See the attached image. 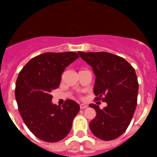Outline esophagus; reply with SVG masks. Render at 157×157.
Wrapping results in <instances>:
<instances>
[{"mask_svg":"<svg viewBox=\"0 0 157 157\" xmlns=\"http://www.w3.org/2000/svg\"><path fill=\"white\" fill-rule=\"evenodd\" d=\"M87 107H88V105L85 104V103H81V104H80V107H81V109H85V108H86Z\"/></svg>","mask_w":157,"mask_h":157,"instance_id":"obj_1","label":"esophagus"}]
</instances>
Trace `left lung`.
Here are the masks:
<instances>
[{
  "instance_id": "1",
  "label": "left lung",
  "mask_w": 157,
  "mask_h": 157,
  "mask_svg": "<svg viewBox=\"0 0 157 157\" xmlns=\"http://www.w3.org/2000/svg\"><path fill=\"white\" fill-rule=\"evenodd\" d=\"M78 54L93 68L96 99L107 104L103 109L90 104L96 111L90 129L102 140L117 139L126 130L136 108L139 83L134 68L124 59L111 53Z\"/></svg>"
}]
</instances>
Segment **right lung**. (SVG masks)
<instances>
[{
	"label": "right lung",
	"instance_id": "1",
	"mask_svg": "<svg viewBox=\"0 0 157 157\" xmlns=\"http://www.w3.org/2000/svg\"><path fill=\"white\" fill-rule=\"evenodd\" d=\"M77 58L75 52L45 53L31 59L18 74V111L29 130L40 140L59 142L71 130L80 106L71 99L62 107L53 104L51 92L59 87L65 68Z\"/></svg>",
	"mask_w": 157,
	"mask_h": 157
}]
</instances>
